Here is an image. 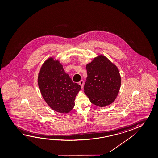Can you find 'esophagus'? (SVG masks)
Returning a JSON list of instances; mask_svg holds the SVG:
<instances>
[{"label":"esophagus","mask_w":158,"mask_h":158,"mask_svg":"<svg viewBox=\"0 0 158 158\" xmlns=\"http://www.w3.org/2000/svg\"><path fill=\"white\" fill-rule=\"evenodd\" d=\"M79 85L81 86L82 88H83V85H84V82H83V81H81L80 82H79Z\"/></svg>","instance_id":"34e87169"}]
</instances>
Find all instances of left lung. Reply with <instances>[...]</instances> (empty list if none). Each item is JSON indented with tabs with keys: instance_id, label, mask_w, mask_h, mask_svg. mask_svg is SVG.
Listing matches in <instances>:
<instances>
[{
	"instance_id": "8db88e82",
	"label": "left lung",
	"mask_w": 158,
	"mask_h": 158,
	"mask_svg": "<svg viewBox=\"0 0 158 158\" xmlns=\"http://www.w3.org/2000/svg\"><path fill=\"white\" fill-rule=\"evenodd\" d=\"M87 77L84 90L90 102L103 108L115 100L120 89L119 70L105 56L98 54L86 65Z\"/></svg>"
}]
</instances>
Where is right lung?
Returning a JSON list of instances; mask_svg holds the SVG:
<instances>
[{"mask_svg":"<svg viewBox=\"0 0 158 158\" xmlns=\"http://www.w3.org/2000/svg\"><path fill=\"white\" fill-rule=\"evenodd\" d=\"M38 85L45 102L58 113H69L75 106L76 97L81 89L65 73L59 60L50 57L40 68Z\"/></svg>","mask_w":158,"mask_h":158,"instance_id":"1","label":"right lung"}]
</instances>
